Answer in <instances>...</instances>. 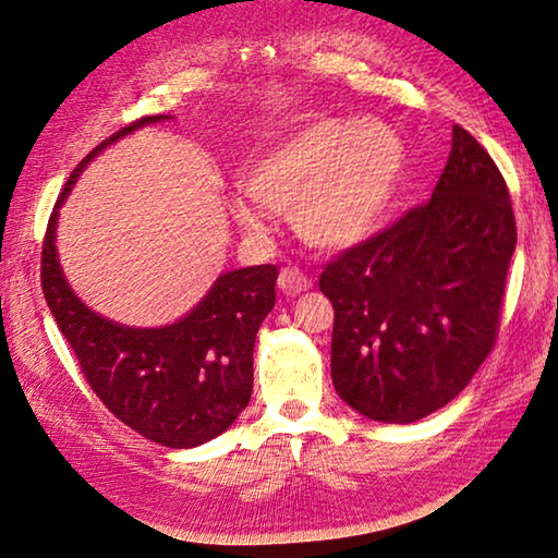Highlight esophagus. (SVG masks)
<instances>
[{
  "mask_svg": "<svg viewBox=\"0 0 558 558\" xmlns=\"http://www.w3.org/2000/svg\"><path fill=\"white\" fill-rule=\"evenodd\" d=\"M277 284L287 296H296V294H302V291L312 287V279L304 277V274L299 269H281Z\"/></svg>",
  "mask_w": 558,
  "mask_h": 558,
  "instance_id": "1",
  "label": "esophagus"
}]
</instances>
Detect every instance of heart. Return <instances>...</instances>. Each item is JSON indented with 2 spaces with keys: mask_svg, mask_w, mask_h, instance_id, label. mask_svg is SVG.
Returning a JSON list of instances; mask_svg holds the SVG:
<instances>
[{
  "mask_svg": "<svg viewBox=\"0 0 558 558\" xmlns=\"http://www.w3.org/2000/svg\"><path fill=\"white\" fill-rule=\"evenodd\" d=\"M404 161V144L387 124L314 119L246 165L242 186L253 202H231V217L246 231H262V207L291 209L304 242L344 252L381 227L399 192Z\"/></svg>",
  "mask_w": 558,
  "mask_h": 558,
  "instance_id": "1",
  "label": "heart"
}]
</instances>
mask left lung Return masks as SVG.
Here are the masks:
<instances>
[{"mask_svg": "<svg viewBox=\"0 0 558 558\" xmlns=\"http://www.w3.org/2000/svg\"><path fill=\"white\" fill-rule=\"evenodd\" d=\"M517 221L501 171L453 124L432 199L333 259L331 381L384 424L447 407L484 364L499 329Z\"/></svg>", "mask_w": 558, "mask_h": 558, "instance_id": "8db88e82", "label": "left lung"}]
</instances>
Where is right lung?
Listing matches in <instances>:
<instances>
[{"label": "right lung", "mask_w": 558, "mask_h": 558, "mask_svg": "<svg viewBox=\"0 0 558 558\" xmlns=\"http://www.w3.org/2000/svg\"><path fill=\"white\" fill-rule=\"evenodd\" d=\"M169 114L136 119L84 157L59 194L41 246V289L94 393L119 422L169 449H194L234 424L252 399L254 341L277 294V267L217 277L190 314L165 327H126L82 302L57 254L59 209L94 157Z\"/></svg>", "instance_id": "obj_1"}]
</instances>
